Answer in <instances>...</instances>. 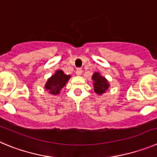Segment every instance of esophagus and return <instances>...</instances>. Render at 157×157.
Listing matches in <instances>:
<instances>
[{
    "label": "esophagus",
    "mask_w": 157,
    "mask_h": 157,
    "mask_svg": "<svg viewBox=\"0 0 157 157\" xmlns=\"http://www.w3.org/2000/svg\"><path fill=\"white\" fill-rule=\"evenodd\" d=\"M81 73H82L81 69H80V68L77 69V70H76V74H77V75H78V76H80V75H81Z\"/></svg>",
    "instance_id": "34e87169"
}]
</instances>
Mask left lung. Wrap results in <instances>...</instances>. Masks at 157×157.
I'll list each match as a JSON object with an SVG mask.
<instances>
[{
  "label": "left lung",
  "mask_w": 157,
  "mask_h": 157,
  "mask_svg": "<svg viewBox=\"0 0 157 157\" xmlns=\"http://www.w3.org/2000/svg\"><path fill=\"white\" fill-rule=\"evenodd\" d=\"M92 80H94V90L97 94H101L105 93L109 87L108 80L100 75L99 73H94L92 76Z\"/></svg>",
  "instance_id": "1"
}]
</instances>
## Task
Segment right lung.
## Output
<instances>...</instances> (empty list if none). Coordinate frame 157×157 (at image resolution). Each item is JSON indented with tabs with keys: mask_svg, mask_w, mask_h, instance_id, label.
Wrapping results in <instances>:
<instances>
[{
	"mask_svg": "<svg viewBox=\"0 0 157 157\" xmlns=\"http://www.w3.org/2000/svg\"><path fill=\"white\" fill-rule=\"evenodd\" d=\"M70 77L71 76L65 74L63 70H57L54 75H52L48 80L47 83L45 84V89L49 91L50 94H59V91L66 85Z\"/></svg>",
	"mask_w": 157,
	"mask_h": 157,
	"instance_id": "obj_1",
	"label": "right lung"
}]
</instances>
